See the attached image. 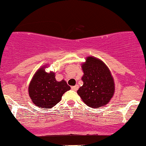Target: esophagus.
<instances>
[{
  "label": "esophagus",
  "mask_w": 146,
  "mask_h": 146,
  "mask_svg": "<svg viewBox=\"0 0 146 146\" xmlns=\"http://www.w3.org/2000/svg\"><path fill=\"white\" fill-rule=\"evenodd\" d=\"M78 89V85H76V86L72 87V90L76 91Z\"/></svg>",
  "instance_id": "obj_1"
}]
</instances>
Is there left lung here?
Returning <instances> with one entry per match:
<instances>
[{"label":"left lung","instance_id":"1","mask_svg":"<svg viewBox=\"0 0 146 146\" xmlns=\"http://www.w3.org/2000/svg\"><path fill=\"white\" fill-rule=\"evenodd\" d=\"M83 85L77 93L83 102L91 108H99L109 103L114 95V81L109 68L102 60L87 57L81 65Z\"/></svg>","mask_w":146,"mask_h":146}]
</instances>
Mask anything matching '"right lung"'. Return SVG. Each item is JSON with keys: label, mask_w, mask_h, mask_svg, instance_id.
<instances>
[{"label": "right lung", "mask_w": 146, "mask_h": 146, "mask_svg": "<svg viewBox=\"0 0 146 146\" xmlns=\"http://www.w3.org/2000/svg\"><path fill=\"white\" fill-rule=\"evenodd\" d=\"M46 65L34 74L29 85V95L34 105L42 108H52L61 100L65 92L70 87L64 80L57 81L55 73H47L45 68Z\"/></svg>", "instance_id": "1"}]
</instances>
